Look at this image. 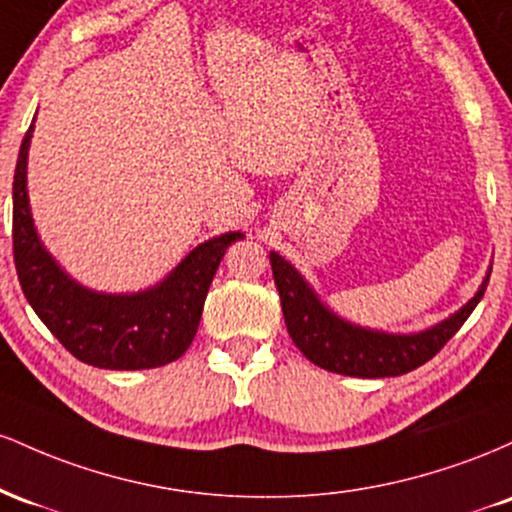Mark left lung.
<instances>
[{
    "label": "left lung",
    "mask_w": 512,
    "mask_h": 512,
    "mask_svg": "<svg viewBox=\"0 0 512 512\" xmlns=\"http://www.w3.org/2000/svg\"><path fill=\"white\" fill-rule=\"evenodd\" d=\"M269 262L293 344L315 366L351 378H392L431 361L477 308L491 276L489 269L479 291L438 325L411 334H392L339 317L279 252H269Z\"/></svg>",
    "instance_id": "8db88e82"
}]
</instances>
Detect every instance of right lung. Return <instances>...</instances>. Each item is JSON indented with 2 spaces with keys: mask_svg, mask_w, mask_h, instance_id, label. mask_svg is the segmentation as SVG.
<instances>
[{
  "mask_svg": "<svg viewBox=\"0 0 512 512\" xmlns=\"http://www.w3.org/2000/svg\"><path fill=\"white\" fill-rule=\"evenodd\" d=\"M33 125L21 142L14 173V262L26 301L64 349L88 366L144 370L180 358L195 339L223 252L245 236L231 231L204 240L166 279L144 291L86 289L64 272L35 231L26 178Z\"/></svg>",
  "mask_w": 512,
  "mask_h": 512,
  "instance_id": "add662e5",
  "label": "right lung"
}]
</instances>
